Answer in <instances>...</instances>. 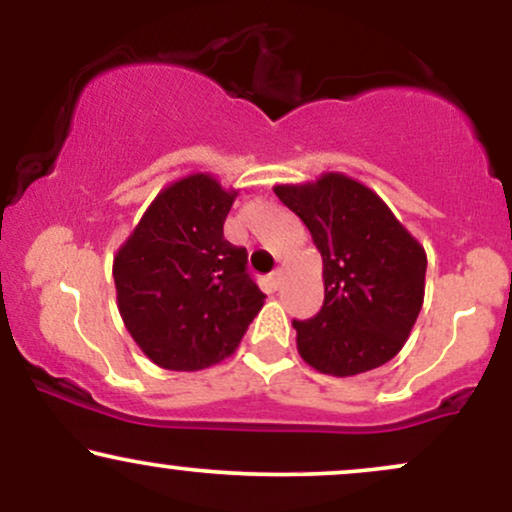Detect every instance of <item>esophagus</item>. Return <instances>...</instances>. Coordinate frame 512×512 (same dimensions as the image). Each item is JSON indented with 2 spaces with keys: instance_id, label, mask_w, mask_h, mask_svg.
Wrapping results in <instances>:
<instances>
[{
  "instance_id": "1",
  "label": "esophagus",
  "mask_w": 512,
  "mask_h": 512,
  "mask_svg": "<svg viewBox=\"0 0 512 512\" xmlns=\"http://www.w3.org/2000/svg\"><path fill=\"white\" fill-rule=\"evenodd\" d=\"M269 284H272L274 289H279V286H281V269H274V272L269 274Z\"/></svg>"
}]
</instances>
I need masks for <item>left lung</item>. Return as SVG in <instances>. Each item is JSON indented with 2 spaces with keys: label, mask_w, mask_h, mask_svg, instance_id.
Returning <instances> with one entry per match:
<instances>
[{
  "label": "left lung",
  "mask_w": 512,
  "mask_h": 512,
  "mask_svg": "<svg viewBox=\"0 0 512 512\" xmlns=\"http://www.w3.org/2000/svg\"><path fill=\"white\" fill-rule=\"evenodd\" d=\"M322 255L325 303L293 320L298 354L325 375H358L399 354L424 305L426 250L390 207L344 173L276 185Z\"/></svg>",
  "instance_id": "1"
}]
</instances>
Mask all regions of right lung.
I'll list each match as a JSON object with an SVG mask.
<instances>
[{"mask_svg":"<svg viewBox=\"0 0 512 512\" xmlns=\"http://www.w3.org/2000/svg\"><path fill=\"white\" fill-rule=\"evenodd\" d=\"M236 197L214 175H187L158 192L117 250V308L156 366L202 370L221 363L262 310L248 252L223 238Z\"/></svg>","mask_w":512,"mask_h":512,"instance_id":"add662e5","label":"right lung"}]
</instances>
